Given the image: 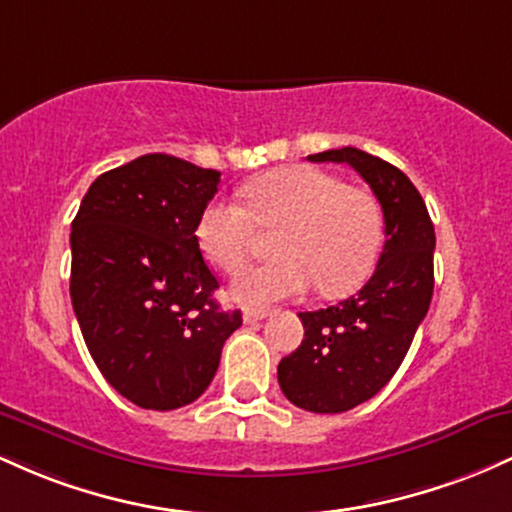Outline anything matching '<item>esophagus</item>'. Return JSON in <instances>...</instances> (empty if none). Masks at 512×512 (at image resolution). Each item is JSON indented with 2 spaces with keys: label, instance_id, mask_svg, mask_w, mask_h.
<instances>
[{
  "label": "esophagus",
  "instance_id": "1",
  "mask_svg": "<svg viewBox=\"0 0 512 512\" xmlns=\"http://www.w3.org/2000/svg\"><path fill=\"white\" fill-rule=\"evenodd\" d=\"M268 309H244V321L246 324H254V321H261L268 317Z\"/></svg>",
  "mask_w": 512,
  "mask_h": 512
}]
</instances>
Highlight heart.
Returning a JSON list of instances; mask_svg holds the SVG:
<instances>
[{
  "label": "heart",
  "instance_id": "b5f03b06",
  "mask_svg": "<svg viewBox=\"0 0 512 512\" xmlns=\"http://www.w3.org/2000/svg\"><path fill=\"white\" fill-rule=\"evenodd\" d=\"M244 208L217 198L200 212L195 237L203 256L237 273L254 249L256 227L280 232L278 256L249 268L232 283L241 304H271L300 297L317 283L324 297L358 290L372 273L382 246V210L360 186H346L317 166H283L241 188Z\"/></svg>",
  "mask_w": 512,
  "mask_h": 512
}]
</instances>
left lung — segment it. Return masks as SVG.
I'll list each match as a JSON object with an SVG mask.
<instances>
[{"label": "left lung", "instance_id": "8db88e82", "mask_svg": "<svg viewBox=\"0 0 512 512\" xmlns=\"http://www.w3.org/2000/svg\"><path fill=\"white\" fill-rule=\"evenodd\" d=\"M309 162L350 164L384 215V249L358 295L300 312L304 341L278 365L287 399L312 413H343L372 399L409 353L433 297L435 229L404 171L355 147L309 154Z\"/></svg>", "mask_w": 512, "mask_h": 512}]
</instances>
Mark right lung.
Segmentation results:
<instances>
[{"instance_id": "1", "label": "right lung", "mask_w": 512, "mask_h": 512, "mask_svg": "<svg viewBox=\"0 0 512 512\" xmlns=\"http://www.w3.org/2000/svg\"><path fill=\"white\" fill-rule=\"evenodd\" d=\"M220 171L145 154L91 183L72 222L70 295L91 358L140 409L171 411L208 389L241 326L212 292L200 212Z\"/></svg>"}]
</instances>
